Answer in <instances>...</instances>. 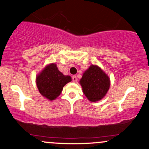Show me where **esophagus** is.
I'll return each mask as SVG.
<instances>
[{
	"label": "esophagus",
	"mask_w": 149,
	"mask_h": 149,
	"mask_svg": "<svg viewBox=\"0 0 149 149\" xmlns=\"http://www.w3.org/2000/svg\"><path fill=\"white\" fill-rule=\"evenodd\" d=\"M72 80L74 83H76L77 82V77L76 76H72Z\"/></svg>",
	"instance_id": "esophagus-1"
}]
</instances>
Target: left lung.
Segmentation results:
<instances>
[{
    "label": "left lung",
    "instance_id": "1",
    "mask_svg": "<svg viewBox=\"0 0 149 149\" xmlns=\"http://www.w3.org/2000/svg\"><path fill=\"white\" fill-rule=\"evenodd\" d=\"M83 93L90 102H97L105 96L110 87V80L97 66L92 65L80 80Z\"/></svg>",
    "mask_w": 149,
    "mask_h": 149
}]
</instances>
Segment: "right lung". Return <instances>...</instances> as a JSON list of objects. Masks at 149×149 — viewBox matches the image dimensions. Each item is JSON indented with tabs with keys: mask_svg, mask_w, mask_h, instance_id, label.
Here are the masks:
<instances>
[{
	"mask_svg": "<svg viewBox=\"0 0 149 149\" xmlns=\"http://www.w3.org/2000/svg\"><path fill=\"white\" fill-rule=\"evenodd\" d=\"M71 80V76H64L58 70L57 65L52 64L37 76L36 85L42 96L54 100L60 95L64 85Z\"/></svg>",
	"mask_w": 149,
	"mask_h": 149,
	"instance_id": "add662e5",
	"label": "right lung"
}]
</instances>
